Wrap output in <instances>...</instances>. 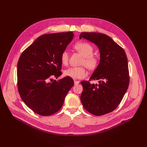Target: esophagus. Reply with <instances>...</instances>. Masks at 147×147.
<instances>
[{
	"mask_svg": "<svg viewBox=\"0 0 147 147\" xmlns=\"http://www.w3.org/2000/svg\"><path fill=\"white\" fill-rule=\"evenodd\" d=\"M74 84H75V85H77V84H79L80 81H77V80H74Z\"/></svg>",
	"mask_w": 147,
	"mask_h": 147,
	"instance_id": "1",
	"label": "esophagus"
}]
</instances>
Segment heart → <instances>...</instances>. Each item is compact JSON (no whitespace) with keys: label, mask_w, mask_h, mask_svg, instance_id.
Wrapping results in <instances>:
<instances>
[{"label":"heart","mask_w":147,"mask_h":147,"mask_svg":"<svg viewBox=\"0 0 147 147\" xmlns=\"http://www.w3.org/2000/svg\"><path fill=\"white\" fill-rule=\"evenodd\" d=\"M74 48L83 56L80 67H70L64 71V75L74 79H81L87 77L88 73L86 68L90 70H95L99 63V57L93 53V47L87 42L80 41L76 43ZM69 54L67 51H64L61 54L60 61L63 66L69 64Z\"/></svg>","instance_id":"1"}]
</instances>
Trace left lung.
Segmentation results:
<instances>
[{
    "instance_id": "obj_1",
    "label": "left lung",
    "mask_w": 147,
    "mask_h": 147,
    "mask_svg": "<svg viewBox=\"0 0 147 147\" xmlns=\"http://www.w3.org/2000/svg\"><path fill=\"white\" fill-rule=\"evenodd\" d=\"M85 38L96 45L100 52V63L89 81L81 83L83 91L81 101L90 113L102 116L113 111L121 102L130 82L126 54L109 36L98 32H81ZM98 80V85L89 81Z\"/></svg>"
}]
</instances>
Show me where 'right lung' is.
I'll use <instances>...</instances> for the list:
<instances>
[{
  "instance_id": "obj_1",
  "label": "right lung",
  "mask_w": 147,
  "mask_h": 147,
  "mask_svg": "<svg viewBox=\"0 0 147 147\" xmlns=\"http://www.w3.org/2000/svg\"><path fill=\"white\" fill-rule=\"evenodd\" d=\"M73 36L71 31L41 35L18 59L19 94L26 105L39 115L50 116L59 111L74 85L69 77L58 81L52 79L61 75L60 56Z\"/></svg>"
}]
</instances>
